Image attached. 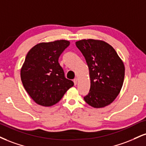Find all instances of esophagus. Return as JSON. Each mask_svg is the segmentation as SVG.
<instances>
[{"label": "esophagus", "mask_w": 146, "mask_h": 146, "mask_svg": "<svg viewBox=\"0 0 146 146\" xmlns=\"http://www.w3.org/2000/svg\"><path fill=\"white\" fill-rule=\"evenodd\" d=\"M78 78H75L74 80H73V82H74V84L75 85H77V83H78Z\"/></svg>", "instance_id": "34e87169"}]
</instances>
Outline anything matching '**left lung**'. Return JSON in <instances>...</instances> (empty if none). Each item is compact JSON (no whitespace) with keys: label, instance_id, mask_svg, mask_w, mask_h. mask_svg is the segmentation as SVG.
<instances>
[{"label":"left lung","instance_id":"obj_1","mask_svg":"<svg viewBox=\"0 0 146 146\" xmlns=\"http://www.w3.org/2000/svg\"><path fill=\"white\" fill-rule=\"evenodd\" d=\"M75 44L89 68L90 88L84 101L94 108L108 106L115 99L123 85V62L113 47L101 40L83 39Z\"/></svg>","mask_w":146,"mask_h":146}]
</instances>
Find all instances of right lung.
Segmentation results:
<instances>
[{
  "label": "right lung",
  "mask_w": 146,
  "mask_h": 146,
  "mask_svg": "<svg viewBox=\"0 0 146 146\" xmlns=\"http://www.w3.org/2000/svg\"><path fill=\"white\" fill-rule=\"evenodd\" d=\"M70 45L66 40L40 43L30 50L20 71L21 80L29 96L36 104L44 107L60 101L73 81L64 77L58 58Z\"/></svg>",
  "instance_id": "1"
}]
</instances>
